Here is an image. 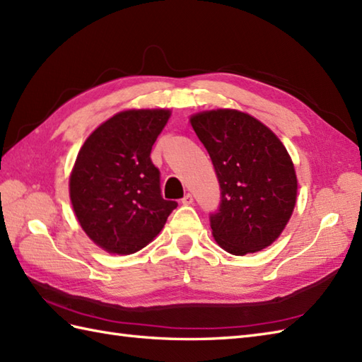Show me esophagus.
<instances>
[{
  "label": "esophagus",
  "mask_w": 362,
  "mask_h": 362,
  "mask_svg": "<svg viewBox=\"0 0 362 362\" xmlns=\"http://www.w3.org/2000/svg\"><path fill=\"white\" fill-rule=\"evenodd\" d=\"M181 203L182 204H186V206H190V204H194V197H192V194H186L182 197V199H181Z\"/></svg>",
  "instance_id": "1"
}]
</instances>
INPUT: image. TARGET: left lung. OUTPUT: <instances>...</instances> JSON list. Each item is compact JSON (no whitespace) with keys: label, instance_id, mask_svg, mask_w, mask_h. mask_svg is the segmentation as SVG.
Returning a JSON list of instances; mask_svg holds the SVG:
<instances>
[{"label":"left lung","instance_id":"obj_1","mask_svg":"<svg viewBox=\"0 0 362 362\" xmlns=\"http://www.w3.org/2000/svg\"><path fill=\"white\" fill-rule=\"evenodd\" d=\"M190 124L220 184L218 209L209 215L214 238L234 255L262 251L280 235L296 204L286 148L268 127L235 110L206 111Z\"/></svg>","mask_w":362,"mask_h":362}]
</instances>
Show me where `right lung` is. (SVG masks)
Returning a JSON list of instances; mask_svg holds the SVG:
<instances>
[{
	"mask_svg": "<svg viewBox=\"0 0 362 362\" xmlns=\"http://www.w3.org/2000/svg\"><path fill=\"white\" fill-rule=\"evenodd\" d=\"M168 117V110L122 111L95 128L78 151L71 203L88 237L108 252L147 246L178 206L160 195V172L150 158Z\"/></svg>",
	"mask_w": 362,
	"mask_h": 362,
	"instance_id": "1",
	"label": "right lung"
}]
</instances>
